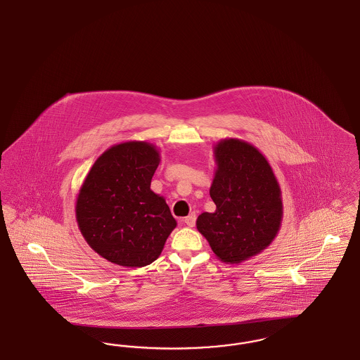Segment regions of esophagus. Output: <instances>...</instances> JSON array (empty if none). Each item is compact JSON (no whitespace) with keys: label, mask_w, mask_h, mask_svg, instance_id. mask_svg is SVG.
<instances>
[{"label":"esophagus","mask_w":360,"mask_h":360,"mask_svg":"<svg viewBox=\"0 0 360 360\" xmlns=\"http://www.w3.org/2000/svg\"><path fill=\"white\" fill-rule=\"evenodd\" d=\"M184 221H185V224H186L188 226H194V224H195V214H194V213L188 214V217L184 219Z\"/></svg>","instance_id":"34e87169"}]
</instances>
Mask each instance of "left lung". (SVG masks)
I'll return each mask as SVG.
<instances>
[{
	"mask_svg": "<svg viewBox=\"0 0 360 360\" xmlns=\"http://www.w3.org/2000/svg\"><path fill=\"white\" fill-rule=\"evenodd\" d=\"M216 172L210 197L213 213L197 219L198 232L224 263L239 264L264 251L283 217L282 193L274 172L257 147L223 139L213 147Z\"/></svg>",
	"mask_w": 360,
	"mask_h": 360,
	"instance_id": "8db88e82",
	"label": "left lung"
}]
</instances>
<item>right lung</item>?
Here are the masks:
<instances>
[{
	"instance_id": "obj_1",
	"label": "right lung",
	"mask_w": 360,
	"mask_h": 360,
	"mask_svg": "<svg viewBox=\"0 0 360 360\" xmlns=\"http://www.w3.org/2000/svg\"><path fill=\"white\" fill-rule=\"evenodd\" d=\"M160 162L156 146L125 141L108 148L79 188L75 217L86 243L103 259L143 267L162 254L176 221L151 190Z\"/></svg>"
}]
</instances>
